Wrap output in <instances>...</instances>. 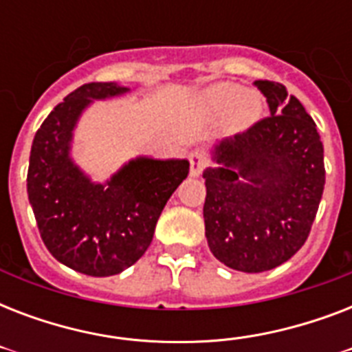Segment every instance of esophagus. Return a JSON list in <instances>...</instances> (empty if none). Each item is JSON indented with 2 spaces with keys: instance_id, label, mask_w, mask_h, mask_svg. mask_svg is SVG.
<instances>
[{
  "instance_id": "1",
  "label": "esophagus",
  "mask_w": 352,
  "mask_h": 352,
  "mask_svg": "<svg viewBox=\"0 0 352 352\" xmlns=\"http://www.w3.org/2000/svg\"><path fill=\"white\" fill-rule=\"evenodd\" d=\"M206 166H208V159H206V155L203 151H193L190 155V175L199 177Z\"/></svg>"
}]
</instances>
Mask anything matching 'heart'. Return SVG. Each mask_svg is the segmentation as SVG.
Masks as SVG:
<instances>
[{"label":"heart","mask_w":352,"mask_h":352,"mask_svg":"<svg viewBox=\"0 0 352 352\" xmlns=\"http://www.w3.org/2000/svg\"><path fill=\"white\" fill-rule=\"evenodd\" d=\"M201 109L210 117L226 113V124L234 131H246L259 120L263 111L261 100L250 91H241L239 85L219 82L206 87L199 98Z\"/></svg>","instance_id":"heart-1"}]
</instances>
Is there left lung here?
Instances as JSON below:
<instances>
[{"instance_id":"8db88e82","label":"left lung","mask_w":352,"mask_h":352,"mask_svg":"<svg viewBox=\"0 0 352 352\" xmlns=\"http://www.w3.org/2000/svg\"><path fill=\"white\" fill-rule=\"evenodd\" d=\"M270 117L215 144L206 168L204 226L212 254L239 272L289 261L311 234L325 186L316 124L285 85L256 80Z\"/></svg>"}]
</instances>
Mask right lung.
<instances>
[{"label": "right lung", "instance_id": "right-lung-1", "mask_svg": "<svg viewBox=\"0 0 352 352\" xmlns=\"http://www.w3.org/2000/svg\"><path fill=\"white\" fill-rule=\"evenodd\" d=\"M113 82H91L63 98L36 131L27 193L47 250L80 274L106 278L148 250L168 199L188 177L184 159L138 157L106 182H93L71 159L73 131L93 100L127 93Z\"/></svg>", "mask_w": 352, "mask_h": 352}]
</instances>
